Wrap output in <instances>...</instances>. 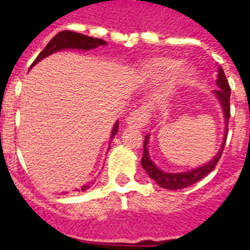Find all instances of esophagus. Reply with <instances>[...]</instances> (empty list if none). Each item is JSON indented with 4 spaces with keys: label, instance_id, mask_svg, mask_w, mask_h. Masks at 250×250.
Wrapping results in <instances>:
<instances>
[{
    "label": "esophagus",
    "instance_id": "34e87169",
    "mask_svg": "<svg viewBox=\"0 0 250 250\" xmlns=\"http://www.w3.org/2000/svg\"><path fill=\"white\" fill-rule=\"evenodd\" d=\"M149 121V112L146 109H139L132 111L129 118L126 119V124L131 127H144Z\"/></svg>",
    "mask_w": 250,
    "mask_h": 250
}]
</instances>
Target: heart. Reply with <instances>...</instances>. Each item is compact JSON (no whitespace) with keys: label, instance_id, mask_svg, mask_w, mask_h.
<instances>
[{"label":"heart","instance_id":"obj_1","mask_svg":"<svg viewBox=\"0 0 250 250\" xmlns=\"http://www.w3.org/2000/svg\"><path fill=\"white\" fill-rule=\"evenodd\" d=\"M180 61L175 59H165V57H161V59H156L151 62H149L146 65V72L151 77H165L169 76V75L174 74L176 71V68L180 66ZM195 70L191 67L184 68L180 74H179L178 81L179 83L182 85H189L191 83V81L194 80L195 77Z\"/></svg>","mask_w":250,"mask_h":250}]
</instances>
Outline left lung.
I'll return each instance as SVG.
<instances>
[{"label":"left lung","mask_w":250,"mask_h":250,"mask_svg":"<svg viewBox=\"0 0 250 250\" xmlns=\"http://www.w3.org/2000/svg\"><path fill=\"white\" fill-rule=\"evenodd\" d=\"M216 86L218 90H214L213 94L220 104V107L223 110V116H224V138H223V143L220 145L219 151L216 152L213 156L210 161H208L207 164L198 167L195 169H191L189 171H183V173H167L164 170L159 169L152 160L150 159L149 150H147V144H149L150 134L145 136L144 141V152H143V158H141V167L147 173V175L155 180L156 184L160 185L161 188L167 189V190H178V189H183V188L190 187V185L195 184L196 182H199L200 179L207 176L210 173L211 170L215 167L216 163L219 161L220 156L223 154V149H224L225 140H227V135H228V123L229 118H230V86H229L228 80L225 77L223 68H218V79H216Z\"/></svg>","instance_id":"left-lung-1"}]
</instances>
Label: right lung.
<instances>
[{
    "instance_id": "right-lung-1",
    "label": "right lung",
    "mask_w": 250,
    "mask_h": 250,
    "mask_svg": "<svg viewBox=\"0 0 250 250\" xmlns=\"http://www.w3.org/2000/svg\"><path fill=\"white\" fill-rule=\"evenodd\" d=\"M101 45H107V43H106V41H104V40L96 39V37L86 36V35L77 34V32H72V31H61V32H59V34H57L56 36H55L54 39L51 40L50 42L46 45V47L40 52V55L36 57L34 63L31 65V67L36 65L37 62H40V61L45 59V57L57 52V51H62V50L89 51V50H94V48L99 47V46ZM118 130H119V120L114 124V127H112L111 130V136H110V143H111V140L114 139V136L118 134ZM91 184H94V182L87 183V184L83 185L81 189H76V190L79 191V193H80V191H83H83H86L90 187H91Z\"/></svg>"
}]
</instances>
